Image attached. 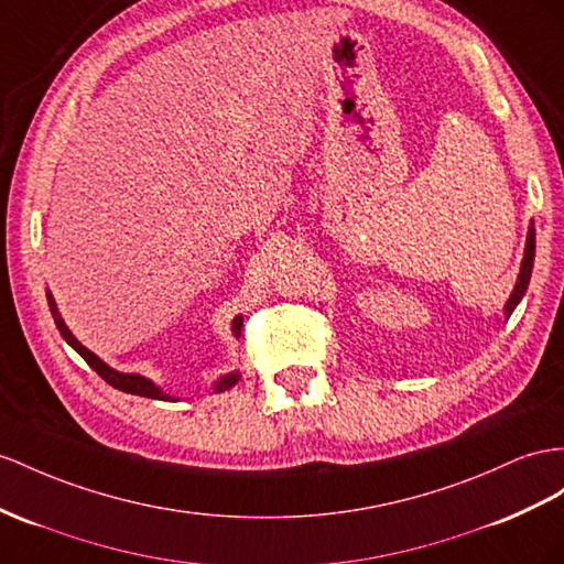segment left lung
Wrapping results in <instances>:
<instances>
[{
    "instance_id": "left-lung-1",
    "label": "left lung",
    "mask_w": 564,
    "mask_h": 564,
    "mask_svg": "<svg viewBox=\"0 0 564 564\" xmlns=\"http://www.w3.org/2000/svg\"><path fill=\"white\" fill-rule=\"evenodd\" d=\"M533 257H536V228H533V221L529 224L527 230V245H524V257H522V267H519V276L517 283L510 293V300L505 302V319H510V314L514 312V307L522 302L527 288H529V279H531V269H533Z\"/></svg>"
}]
</instances>
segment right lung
<instances>
[{"mask_svg":"<svg viewBox=\"0 0 564 564\" xmlns=\"http://www.w3.org/2000/svg\"><path fill=\"white\" fill-rule=\"evenodd\" d=\"M47 302H50V312H52V316H54V324H56V328H59L62 338H64V340L70 345V348H74V350L85 359V362H88L109 386L119 388V391L131 393V395H142V398H152V400H166V402H169V400H176V398H171L169 393H164L162 388H159L152 379H144V377H140V373H123V371L111 369L107 362H102V359H99L95 352H90L74 334H70V328H68L66 322L62 319L59 307H56L54 295H52L50 291H47ZM240 328H242V314H238L236 319H234V324H230V334H234L236 338H240ZM238 379H240V371H238V369H236V371H228V373H224L221 379L214 381L212 391H214V393H224V391H228L230 386H236Z\"/></svg>","mask_w":564,"mask_h":564,"instance_id":"obj_1","label":"right lung"}]
</instances>
